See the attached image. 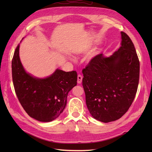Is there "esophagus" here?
I'll return each mask as SVG.
<instances>
[{"mask_svg": "<svg viewBox=\"0 0 152 152\" xmlns=\"http://www.w3.org/2000/svg\"><path fill=\"white\" fill-rule=\"evenodd\" d=\"M82 81V76L81 75L79 74L77 76V83L78 84H81Z\"/></svg>", "mask_w": 152, "mask_h": 152, "instance_id": "34e87169", "label": "esophagus"}]
</instances>
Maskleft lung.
I'll return each instance as SVG.
<instances>
[{
  "label": "left lung",
  "instance_id": "1",
  "mask_svg": "<svg viewBox=\"0 0 152 152\" xmlns=\"http://www.w3.org/2000/svg\"><path fill=\"white\" fill-rule=\"evenodd\" d=\"M121 45L110 57L96 55L82 70L87 107L96 120L122 117L131 107L139 84L140 61L134 45L121 31Z\"/></svg>",
  "mask_w": 152,
  "mask_h": 152
}]
</instances>
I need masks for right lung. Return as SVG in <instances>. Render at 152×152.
Segmentation results:
<instances>
[{"instance_id": "obj_1", "label": "right lung", "mask_w": 152, "mask_h": 152, "mask_svg": "<svg viewBox=\"0 0 152 152\" xmlns=\"http://www.w3.org/2000/svg\"><path fill=\"white\" fill-rule=\"evenodd\" d=\"M19 49L18 44L12 60L13 85L18 100L31 118L40 122L53 121L65 109L69 91L77 85V73L56 69L46 78L35 77L23 66Z\"/></svg>"}]
</instances>
